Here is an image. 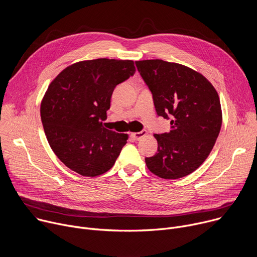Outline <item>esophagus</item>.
<instances>
[{
	"label": "esophagus",
	"mask_w": 257,
	"mask_h": 257,
	"mask_svg": "<svg viewBox=\"0 0 257 257\" xmlns=\"http://www.w3.org/2000/svg\"><path fill=\"white\" fill-rule=\"evenodd\" d=\"M146 134H148V132H146L145 130H142V131H140V132H133V133H131V136H132L134 139L139 140L140 138H142V137L145 136Z\"/></svg>",
	"instance_id": "1"
}]
</instances>
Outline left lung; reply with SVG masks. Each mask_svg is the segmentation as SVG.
Here are the masks:
<instances>
[{"label": "left lung", "instance_id": "obj_1", "mask_svg": "<svg viewBox=\"0 0 257 257\" xmlns=\"http://www.w3.org/2000/svg\"><path fill=\"white\" fill-rule=\"evenodd\" d=\"M153 93L157 114L171 119L168 133L155 134L158 153L145 158L163 179L185 177L206 160L222 127V108L212 84L184 65L163 60L135 62Z\"/></svg>", "mask_w": 257, "mask_h": 257}]
</instances>
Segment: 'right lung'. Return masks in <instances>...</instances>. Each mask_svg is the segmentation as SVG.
<instances>
[{
	"instance_id": "1",
	"label": "right lung",
	"mask_w": 257,
	"mask_h": 257,
	"mask_svg": "<svg viewBox=\"0 0 257 257\" xmlns=\"http://www.w3.org/2000/svg\"><path fill=\"white\" fill-rule=\"evenodd\" d=\"M130 60L95 59L64 69L50 84L41 118L51 149L69 169L95 177L111 169L128 135L103 127L115 87L134 75Z\"/></svg>"
}]
</instances>
